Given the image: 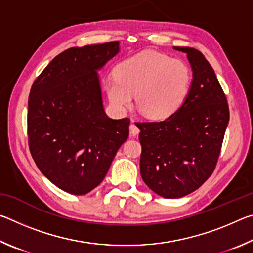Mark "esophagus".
I'll list each match as a JSON object with an SVG mask.
<instances>
[{"label":"esophagus","mask_w":253,"mask_h":253,"mask_svg":"<svg viewBox=\"0 0 253 253\" xmlns=\"http://www.w3.org/2000/svg\"><path fill=\"white\" fill-rule=\"evenodd\" d=\"M129 130H130V134L132 136L138 135V132H139V128L137 127V125L135 124V121H132V119H131V123H130V126H129Z\"/></svg>","instance_id":"34e87169"}]
</instances>
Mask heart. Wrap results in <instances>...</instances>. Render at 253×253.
Listing matches in <instances>:
<instances>
[{
  "label": "heart",
  "instance_id": "b5f03b06",
  "mask_svg": "<svg viewBox=\"0 0 253 253\" xmlns=\"http://www.w3.org/2000/svg\"><path fill=\"white\" fill-rule=\"evenodd\" d=\"M192 74L185 62L156 51H143L115 68L105 84L110 104L126 110L132 104L149 119H166L181 108L191 89Z\"/></svg>",
  "mask_w": 253,
  "mask_h": 253
}]
</instances>
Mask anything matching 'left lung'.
Listing matches in <instances>:
<instances>
[{"mask_svg":"<svg viewBox=\"0 0 253 253\" xmlns=\"http://www.w3.org/2000/svg\"><path fill=\"white\" fill-rule=\"evenodd\" d=\"M174 49L186 53L193 71L186 100L165 121L137 123L140 175L165 199L190 194L211 176L230 118L224 92L204 55L187 46Z\"/></svg>","mask_w":253,"mask_h":253,"instance_id":"obj_1","label":"left lung"}]
</instances>
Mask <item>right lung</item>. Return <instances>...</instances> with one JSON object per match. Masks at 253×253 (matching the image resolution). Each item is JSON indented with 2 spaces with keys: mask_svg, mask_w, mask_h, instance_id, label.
<instances>
[{
  "mask_svg": "<svg viewBox=\"0 0 253 253\" xmlns=\"http://www.w3.org/2000/svg\"><path fill=\"white\" fill-rule=\"evenodd\" d=\"M118 52V41L68 49L30 90V152L41 173L70 194L99 185L129 135V119L106 115L97 72Z\"/></svg>",
  "mask_w": 253,
  "mask_h": 253,
  "instance_id": "right-lung-1",
  "label": "right lung"
}]
</instances>
